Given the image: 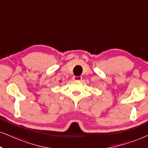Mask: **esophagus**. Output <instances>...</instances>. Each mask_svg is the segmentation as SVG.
Masks as SVG:
<instances>
[{
	"instance_id": "1",
	"label": "esophagus",
	"mask_w": 148,
	"mask_h": 148,
	"mask_svg": "<svg viewBox=\"0 0 148 148\" xmlns=\"http://www.w3.org/2000/svg\"><path fill=\"white\" fill-rule=\"evenodd\" d=\"M73 79L75 80H82V76H73Z\"/></svg>"
}]
</instances>
